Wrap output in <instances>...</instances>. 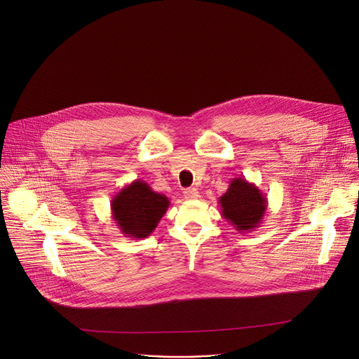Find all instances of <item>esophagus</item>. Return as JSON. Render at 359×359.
<instances>
[{
    "mask_svg": "<svg viewBox=\"0 0 359 359\" xmlns=\"http://www.w3.org/2000/svg\"><path fill=\"white\" fill-rule=\"evenodd\" d=\"M183 194H184V197H186L187 200H194V198H197V197H198V191H197V189H194V187L184 189Z\"/></svg>",
    "mask_w": 359,
    "mask_h": 359,
    "instance_id": "1",
    "label": "esophagus"
}]
</instances>
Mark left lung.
<instances>
[{
  "label": "left lung",
  "instance_id": "8db88e82",
  "mask_svg": "<svg viewBox=\"0 0 359 359\" xmlns=\"http://www.w3.org/2000/svg\"><path fill=\"white\" fill-rule=\"evenodd\" d=\"M222 216L240 233L260 227L267 212L263 191L244 177H234L226 193L219 198Z\"/></svg>",
  "mask_w": 359,
  "mask_h": 359
}]
</instances>
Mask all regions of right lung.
<instances>
[{
	"instance_id": "1",
	"label": "right lung",
	"mask_w": 359,
	"mask_h": 359,
	"mask_svg": "<svg viewBox=\"0 0 359 359\" xmlns=\"http://www.w3.org/2000/svg\"><path fill=\"white\" fill-rule=\"evenodd\" d=\"M170 206V200L136 179L112 198V219L122 234L130 238H146L156 229Z\"/></svg>"
}]
</instances>
